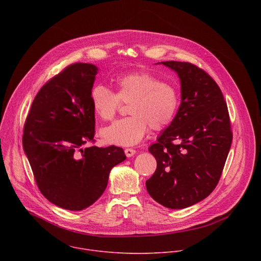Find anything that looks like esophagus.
I'll list each match as a JSON object with an SVG mask.
<instances>
[{"instance_id": "1", "label": "esophagus", "mask_w": 261, "mask_h": 261, "mask_svg": "<svg viewBox=\"0 0 261 261\" xmlns=\"http://www.w3.org/2000/svg\"><path fill=\"white\" fill-rule=\"evenodd\" d=\"M125 155L127 156V157H132V156H134L135 155V153H136V151L134 150V148H125Z\"/></svg>"}]
</instances>
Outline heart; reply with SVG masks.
I'll return each mask as SVG.
<instances>
[{
	"instance_id": "obj_1",
	"label": "heart",
	"mask_w": 261,
	"mask_h": 261,
	"mask_svg": "<svg viewBox=\"0 0 261 261\" xmlns=\"http://www.w3.org/2000/svg\"><path fill=\"white\" fill-rule=\"evenodd\" d=\"M117 92L105 86H95L91 102L97 117L111 121L122 103L130 104V117L116 121L101 131L103 139L110 144L130 146L138 143L148 130L161 131L174 119L178 107L176 89L147 72L133 73L116 81Z\"/></svg>"
}]
</instances>
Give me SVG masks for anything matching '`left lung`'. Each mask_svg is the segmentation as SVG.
<instances>
[{"instance_id":"left-lung-1","label":"left lung","mask_w":261,"mask_h":261,"mask_svg":"<svg viewBox=\"0 0 261 261\" xmlns=\"http://www.w3.org/2000/svg\"><path fill=\"white\" fill-rule=\"evenodd\" d=\"M161 63L177 73L181 101L171 124L148 147L157 168L145 186L154 200L177 210L214 191L230 150L232 131L224 97L204 70L189 62Z\"/></svg>"}]
</instances>
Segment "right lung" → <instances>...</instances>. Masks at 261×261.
I'll use <instances>...</instances> for the list:
<instances>
[{
  "mask_svg": "<svg viewBox=\"0 0 261 261\" xmlns=\"http://www.w3.org/2000/svg\"><path fill=\"white\" fill-rule=\"evenodd\" d=\"M92 64L67 66L36 95L23 126L22 145L42 195L69 211L92 205L104 192L109 172L123 162L122 147L95 142Z\"/></svg>",
  "mask_w": 261,
  "mask_h": 261,
  "instance_id": "add662e5",
  "label": "right lung"
}]
</instances>
